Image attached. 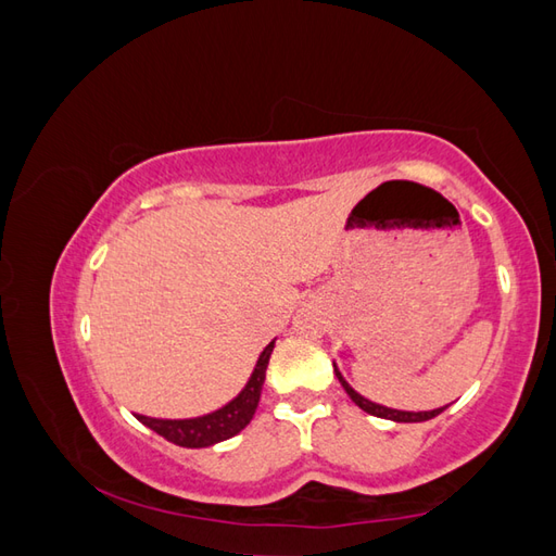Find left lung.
<instances>
[{
  "instance_id": "obj_1",
  "label": "left lung",
  "mask_w": 556,
  "mask_h": 556,
  "mask_svg": "<svg viewBox=\"0 0 556 556\" xmlns=\"http://www.w3.org/2000/svg\"><path fill=\"white\" fill-rule=\"evenodd\" d=\"M334 376H337V380H340L342 383V388L346 390V395H350L352 400H354V405H358L362 407L364 412H368V415H374V417H380V419H390V421H427V419H433V417H439L441 412L448 407H439V409H429V412H405V409H393V407H383V405H378V402H371V400H366L364 395H358L356 390L346 383L344 380V376L340 374V368L334 366Z\"/></svg>"
}]
</instances>
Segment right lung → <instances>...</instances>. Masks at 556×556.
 <instances>
[{
    "label": "right lung",
    "instance_id": "right-lung-1",
    "mask_svg": "<svg viewBox=\"0 0 556 556\" xmlns=\"http://www.w3.org/2000/svg\"><path fill=\"white\" fill-rule=\"evenodd\" d=\"M271 350H275V342H269L263 354H260L245 388L222 409L194 419H154L144 415H137V419L151 431H156L159 437L176 445H182V448H206V445L236 437V433H241L248 427L250 419L255 415Z\"/></svg>",
    "mask_w": 556,
    "mask_h": 556
}]
</instances>
